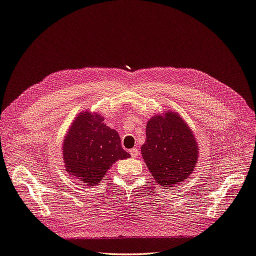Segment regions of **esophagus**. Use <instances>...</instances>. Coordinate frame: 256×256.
<instances>
[{"instance_id": "34e87169", "label": "esophagus", "mask_w": 256, "mask_h": 256, "mask_svg": "<svg viewBox=\"0 0 256 256\" xmlns=\"http://www.w3.org/2000/svg\"><path fill=\"white\" fill-rule=\"evenodd\" d=\"M129 152H130V155H131L132 157H138V156L140 155V151H138V148H133V149H131Z\"/></svg>"}]
</instances>
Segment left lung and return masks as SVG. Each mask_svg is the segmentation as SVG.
Wrapping results in <instances>:
<instances>
[{
    "instance_id": "8db88e82",
    "label": "left lung",
    "mask_w": 256,
    "mask_h": 256,
    "mask_svg": "<svg viewBox=\"0 0 256 256\" xmlns=\"http://www.w3.org/2000/svg\"><path fill=\"white\" fill-rule=\"evenodd\" d=\"M146 132L142 154L158 184L168 188L186 180L196 166L199 147L184 118L173 112L153 116Z\"/></svg>"
}]
</instances>
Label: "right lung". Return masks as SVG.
Masks as SVG:
<instances>
[{
	"label": "right lung",
	"instance_id": "add662e5",
	"mask_svg": "<svg viewBox=\"0 0 256 256\" xmlns=\"http://www.w3.org/2000/svg\"><path fill=\"white\" fill-rule=\"evenodd\" d=\"M103 118L80 114L64 142V160L70 175L94 186L116 160L130 154L123 150L118 133L103 123Z\"/></svg>",
	"mask_w": 256,
	"mask_h": 256
}]
</instances>
